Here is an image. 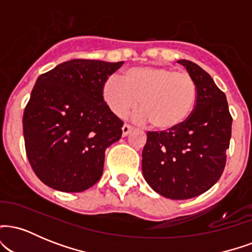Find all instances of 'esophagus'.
Masks as SVG:
<instances>
[{"mask_svg":"<svg viewBox=\"0 0 252 252\" xmlns=\"http://www.w3.org/2000/svg\"><path fill=\"white\" fill-rule=\"evenodd\" d=\"M122 134L124 136H126L128 134H130V126H129V124H124L123 128H122Z\"/></svg>","mask_w":252,"mask_h":252,"instance_id":"obj_1","label":"esophagus"}]
</instances>
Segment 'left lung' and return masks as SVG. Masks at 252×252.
Here are the masks:
<instances>
[{"label":"left lung","instance_id":"8db88e82","mask_svg":"<svg viewBox=\"0 0 252 252\" xmlns=\"http://www.w3.org/2000/svg\"><path fill=\"white\" fill-rule=\"evenodd\" d=\"M120 63L73 59L37 78L25 108L26 154L37 178L60 192H83L99 181L105 149L123 122L103 98Z\"/></svg>","mask_w":252,"mask_h":252}]
</instances>
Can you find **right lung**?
<instances>
[{"instance_id":"add662e5","label":"right lung","mask_w":252,"mask_h":252,"mask_svg":"<svg viewBox=\"0 0 252 252\" xmlns=\"http://www.w3.org/2000/svg\"><path fill=\"white\" fill-rule=\"evenodd\" d=\"M186 76H163L161 94L152 102L166 126L148 131L142 152V173L164 198L185 200L209 190L220 179L230 146L232 117L226 97L200 66L178 62ZM195 91V99L188 90Z\"/></svg>"}]
</instances>
